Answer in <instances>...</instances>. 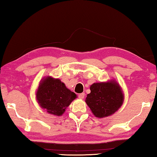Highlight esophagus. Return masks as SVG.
<instances>
[{"instance_id": "1", "label": "esophagus", "mask_w": 157, "mask_h": 157, "mask_svg": "<svg viewBox=\"0 0 157 157\" xmlns=\"http://www.w3.org/2000/svg\"><path fill=\"white\" fill-rule=\"evenodd\" d=\"M84 95H85L84 93H82V94H79L78 95V98H79V99H83V98H84Z\"/></svg>"}]
</instances>
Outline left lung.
Segmentation results:
<instances>
[{
	"instance_id": "1",
	"label": "left lung",
	"mask_w": 157,
	"mask_h": 157,
	"mask_svg": "<svg viewBox=\"0 0 157 157\" xmlns=\"http://www.w3.org/2000/svg\"><path fill=\"white\" fill-rule=\"evenodd\" d=\"M86 102L92 113L98 118L111 115L121 107L123 95L121 87L115 82L94 83L90 87Z\"/></svg>"
}]
</instances>
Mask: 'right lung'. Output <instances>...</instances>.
Here are the masks:
<instances>
[{
  "label": "right lung",
  "instance_id": "add662e5",
  "mask_svg": "<svg viewBox=\"0 0 157 157\" xmlns=\"http://www.w3.org/2000/svg\"><path fill=\"white\" fill-rule=\"evenodd\" d=\"M76 94L66 88L59 79L48 77L42 81L36 92V100L41 107L55 116H62Z\"/></svg>",
  "mask_w": 157,
  "mask_h": 157
}]
</instances>
